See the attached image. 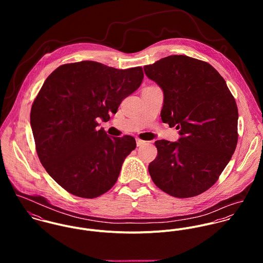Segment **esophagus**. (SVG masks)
Returning a JSON list of instances; mask_svg holds the SVG:
<instances>
[{
	"instance_id": "esophagus-1",
	"label": "esophagus",
	"mask_w": 263,
	"mask_h": 263,
	"mask_svg": "<svg viewBox=\"0 0 263 263\" xmlns=\"http://www.w3.org/2000/svg\"><path fill=\"white\" fill-rule=\"evenodd\" d=\"M136 141H137V146H138V147H140V146H143V145H145V144H146V142H145V141H143V140H140V139H137Z\"/></svg>"
}]
</instances>
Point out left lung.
I'll return each instance as SVG.
<instances>
[{
  "label": "left lung",
  "mask_w": 263,
  "mask_h": 263,
  "mask_svg": "<svg viewBox=\"0 0 263 263\" xmlns=\"http://www.w3.org/2000/svg\"><path fill=\"white\" fill-rule=\"evenodd\" d=\"M144 71L163 90L162 121L181 136L174 143L155 142L151 178L169 195H198L217 182L236 149V101L213 66L187 55L166 57Z\"/></svg>",
  "instance_id": "left-lung-1"
}]
</instances>
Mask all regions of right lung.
Returning <instances> with one entry per match:
<instances>
[{"label": "right lung", "mask_w": 263, "mask_h": 263, "mask_svg": "<svg viewBox=\"0 0 263 263\" xmlns=\"http://www.w3.org/2000/svg\"><path fill=\"white\" fill-rule=\"evenodd\" d=\"M143 79L141 67L118 70L84 61L60 66L43 83L30 112L36 152L46 172L68 192L94 198L117 181L136 140L107 136L96 128L97 120L108 121Z\"/></svg>", "instance_id": "right-lung-1"}]
</instances>
